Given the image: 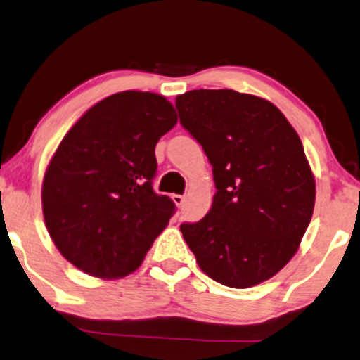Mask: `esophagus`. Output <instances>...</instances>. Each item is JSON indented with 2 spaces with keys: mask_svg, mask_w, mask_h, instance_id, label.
Here are the masks:
<instances>
[{
  "mask_svg": "<svg viewBox=\"0 0 360 360\" xmlns=\"http://www.w3.org/2000/svg\"><path fill=\"white\" fill-rule=\"evenodd\" d=\"M184 195H181V194H172V200H174V204L177 205V207H181V205L184 204Z\"/></svg>",
  "mask_w": 360,
  "mask_h": 360,
  "instance_id": "1",
  "label": "esophagus"
}]
</instances>
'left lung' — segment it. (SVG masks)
<instances>
[{
    "instance_id": "1",
    "label": "left lung",
    "mask_w": 360,
    "mask_h": 360,
    "mask_svg": "<svg viewBox=\"0 0 360 360\" xmlns=\"http://www.w3.org/2000/svg\"><path fill=\"white\" fill-rule=\"evenodd\" d=\"M181 123L212 165V209L181 232L205 275L230 288L275 276L311 222L316 181L303 143L268 100L230 89L176 97Z\"/></svg>"
}]
</instances>
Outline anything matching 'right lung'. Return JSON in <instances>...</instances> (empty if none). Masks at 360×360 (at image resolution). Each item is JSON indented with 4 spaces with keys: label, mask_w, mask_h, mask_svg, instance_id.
<instances>
[{
    "label": "right lung",
    "mask_w": 360,
    "mask_h": 360,
    "mask_svg": "<svg viewBox=\"0 0 360 360\" xmlns=\"http://www.w3.org/2000/svg\"><path fill=\"white\" fill-rule=\"evenodd\" d=\"M177 123L166 97L127 90L89 108L67 131L42 181L47 232L87 275L118 280L141 265L174 212L153 191L155 148Z\"/></svg>",
    "instance_id": "obj_1"
}]
</instances>
